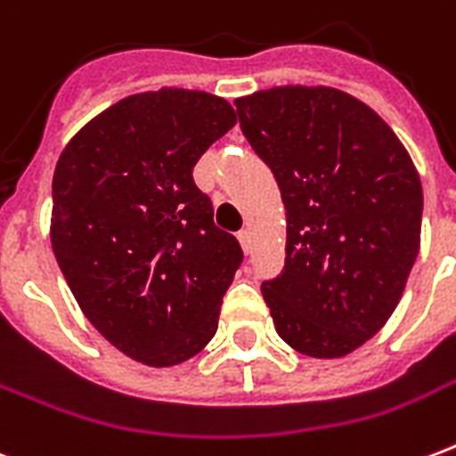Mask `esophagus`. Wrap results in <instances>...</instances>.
<instances>
[{
	"mask_svg": "<svg viewBox=\"0 0 456 456\" xmlns=\"http://www.w3.org/2000/svg\"><path fill=\"white\" fill-rule=\"evenodd\" d=\"M239 241H241L243 250H246V253H250V248H253V239H250L248 229H241V232H239Z\"/></svg>",
	"mask_w": 456,
	"mask_h": 456,
	"instance_id": "1",
	"label": "esophagus"
}]
</instances>
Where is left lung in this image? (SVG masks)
<instances>
[{"instance_id": "8db88e82", "label": "left lung", "mask_w": 456, "mask_h": 456, "mask_svg": "<svg viewBox=\"0 0 456 456\" xmlns=\"http://www.w3.org/2000/svg\"><path fill=\"white\" fill-rule=\"evenodd\" d=\"M234 106L286 208L284 270L263 281L277 333L319 360L353 353L388 322L417 260V167L395 132L340 89L274 87Z\"/></svg>"}]
</instances>
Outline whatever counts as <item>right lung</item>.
I'll return each instance as SVG.
<instances>
[{
    "label": "right lung",
    "instance_id": "right-lung-1",
    "mask_svg": "<svg viewBox=\"0 0 456 456\" xmlns=\"http://www.w3.org/2000/svg\"><path fill=\"white\" fill-rule=\"evenodd\" d=\"M234 125L220 96L163 87L103 110L56 163V263L96 331L149 367L179 364L210 343L243 263L191 175Z\"/></svg>",
    "mask_w": 456,
    "mask_h": 456
}]
</instances>
